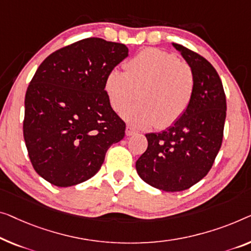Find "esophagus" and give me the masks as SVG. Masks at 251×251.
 <instances>
[{
	"label": "esophagus",
	"instance_id": "34e87169",
	"mask_svg": "<svg viewBox=\"0 0 251 251\" xmlns=\"http://www.w3.org/2000/svg\"><path fill=\"white\" fill-rule=\"evenodd\" d=\"M126 135L127 136H132V135H134V134H136V130L133 128V127H130V126H126Z\"/></svg>",
	"mask_w": 251,
	"mask_h": 251
}]
</instances>
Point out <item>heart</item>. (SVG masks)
I'll list each match as a JSON object with an SVG mask.
<instances>
[{
  "label": "heart",
  "mask_w": 251,
  "mask_h": 251,
  "mask_svg": "<svg viewBox=\"0 0 251 251\" xmlns=\"http://www.w3.org/2000/svg\"><path fill=\"white\" fill-rule=\"evenodd\" d=\"M103 88L116 111L134 101L141 90V101L126 108L122 118L134 128L155 126L164 129L188 110L195 93V76L177 56L159 48H147L126 63V71L110 70Z\"/></svg>",
  "instance_id": "b5f03b06"
}]
</instances>
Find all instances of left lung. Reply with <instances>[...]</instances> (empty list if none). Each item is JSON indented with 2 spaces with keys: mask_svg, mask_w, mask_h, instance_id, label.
Listing matches in <instances>:
<instances>
[{
  "mask_svg": "<svg viewBox=\"0 0 251 251\" xmlns=\"http://www.w3.org/2000/svg\"><path fill=\"white\" fill-rule=\"evenodd\" d=\"M173 46L195 76V93L186 114L159 133L145 134L148 149L136 171L150 186L181 192L208 174L222 144L226 100L218 72L207 59L179 44Z\"/></svg>",
  "mask_w": 251,
  "mask_h": 251,
  "instance_id": "1",
  "label": "left lung"
}]
</instances>
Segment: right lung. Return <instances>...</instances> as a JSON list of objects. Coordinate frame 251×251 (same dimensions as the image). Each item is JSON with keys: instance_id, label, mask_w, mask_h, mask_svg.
<instances>
[{"instance_id": "add662e5", "label": "right lung", "mask_w": 251, "mask_h": 251, "mask_svg": "<svg viewBox=\"0 0 251 251\" xmlns=\"http://www.w3.org/2000/svg\"><path fill=\"white\" fill-rule=\"evenodd\" d=\"M128 56L124 44L87 38L54 51L25 92L24 137L33 169L57 187L98 173L125 123L108 101L107 73Z\"/></svg>"}]
</instances>
